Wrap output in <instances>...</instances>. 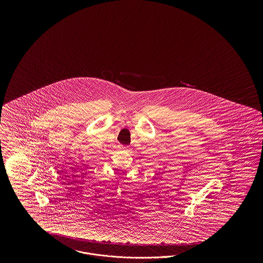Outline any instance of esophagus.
<instances>
[{
  "label": "esophagus",
  "mask_w": 263,
  "mask_h": 263,
  "mask_svg": "<svg viewBox=\"0 0 263 263\" xmlns=\"http://www.w3.org/2000/svg\"><path fill=\"white\" fill-rule=\"evenodd\" d=\"M121 149H123L124 152H128L130 148H129V146H122V148Z\"/></svg>",
  "instance_id": "obj_1"
}]
</instances>
